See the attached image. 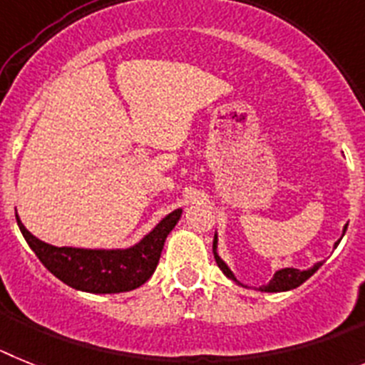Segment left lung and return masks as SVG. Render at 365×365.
I'll return each instance as SVG.
<instances>
[{
  "instance_id": "obj_1",
  "label": "left lung",
  "mask_w": 365,
  "mask_h": 365,
  "mask_svg": "<svg viewBox=\"0 0 365 365\" xmlns=\"http://www.w3.org/2000/svg\"><path fill=\"white\" fill-rule=\"evenodd\" d=\"M345 230H347V226L344 227V233ZM340 242V240H338ZM338 242L334 244V246H338ZM213 253H215V261H217L218 268H220L224 274L227 275V277L231 279V281H235V283H239L237 281V277L233 275V272L230 270L226 266V262L222 261L220 257H218V253H217V235H215V240H213ZM323 262H318V264H314L312 268H309V270H297V268H283V270H279L275 272L274 279H272L270 283L264 284V287H261L259 290L261 292H284V290H292V288H297L299 284H303L307 281V279L310 277V275L314 274L316 270H318L319 266H322ZM240 284V283H239Z\"/></svg>"
}]
</instances>
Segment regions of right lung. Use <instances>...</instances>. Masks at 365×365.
<instances>
[{
	"instance_id": "add662e5",
	"label": "right lung",
	"mask_w": 365,
	"mask_h": 365,
	"mask_svg": "<svg viewBox=\"0 0 365 365\" xmlns=\"http://www.w3.org/2000/svg\"><path fill=\"white\" fill-rule=\"evenodd\" d=\"M182 209L169 213L132 248L82 250L56 248L31 235L16 217L21 235L51 274L68 287L91 294L128 292L147 283L156 270L167 235L178 224Z\"/></svg>"
}]
</instances>
